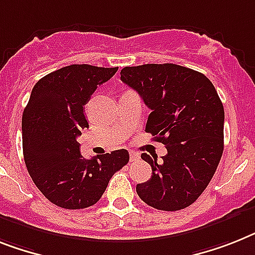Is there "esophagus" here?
Masks as SVG:
<instances>
[{
    "mask_svg": "<svg viewBox=\"0 0 255 255\" xmlns=\"http://www.w3.org/2000/svg\"><path fill=\"white\" fill-rule=\"evenodd\" d=\"M139 159V155L136 152H132V151H130V161H136Z\"/></svg>",
    "mask_w": 255,
    "mask_h": 255,
    "instance_id": "obj_1",
    "label": "esophagus"
}]
</instances>
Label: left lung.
<instances>
[{"instance_id":"1","label":"left lung","mask_w":255,"mask_h":255,"mask_svg":"<svg viewBox=\"0 0 255 255\" xmlns=\"http://www.w3.org/2000/svg\"><path fill=\"white\" fill-rule=\"evenodd\" d=\"M121 81L151 109L146 131L168 151L159 163L142 153L152 176L136 193L157 210L188 207L207 188L224 150V108L215 87L205 74L174 64L126 66Z\"/></svg>"}]
</instances>
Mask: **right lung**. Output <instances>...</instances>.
I'll list each match as a JSON object with an SVG mask.
<instances>
[{"label": "right lung", "instance_id": "add662e5", "mask_svg": "<svg viewBox=\"0 0 255 255\" xmlns=\"http://www.w3.org/2000/svg\"><path fill=\"white\" fill-rule=\"evenodd\" d=\"M117 70L70 65L33 86L22 116L23 156L37 189L58 207L79 210L95 205L113 174L129 161L124 148L85 159L77 140L88 128L83 107Z\"/></svg>", "mask_w": 255, "mask_h": 255}]
</instances>
